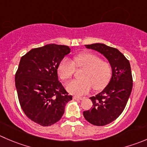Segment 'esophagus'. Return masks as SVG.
<instances>
[{
    "mask_svg": "<svg viewBox=\"0 0 147 147\" xmlns=\"http://www.w3.org/2000/svg\"><path fill=\"white\" fill-rule=\"evenodd\" d=\"M73 99L74 100H82L83 99V98L82 97H78V96H74L73 97Z\"/></svg>",
    "mask_w": 147,
    "mask_h": 147,
    "instance_id": "1",
    "label": "esophagus"
}]
</instances>
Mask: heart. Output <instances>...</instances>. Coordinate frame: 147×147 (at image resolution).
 Segmentation results:
<instances>
[{
	"label": "heart",
	"instance_id": "obj_1",
	"mask_svg": "<svg viewBox=\"0 0 147 147\" xmlns=\"http://www.w3.org/2000/svg\"><path fill=\"white\" fill-rule=\"evenodd\" d=\"M75 67L83 68L80 78L66 85L68 92L75 95H82L88 93L92 87L94 90H101L105 88L112 75V68L108 62L102 61L99 56L92 53L78 54L71 61L65 57L60 61L57 67V73L63 80L72 78Z\"/></svg>",
	"mask_w": 147,
	"mask_h": 147
}]
</instances>
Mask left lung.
<instances>
[{"label": "left lung", "instance_id": "8db88e82", "mask_svg": "<svg viewBox=\"0 0 147 147\" xmlns=\"http://www.w3.org/2000/svg\"><path fill=\"white\" fill-rule=\"evenodd\" d=\"M103 55L112 68L111 78L102 92L90 97L92 107L83 112L85 119L95 126H105L116 120L123 112L133 87L129 61L117 49L104 44L85 45Z\"/></svg>", "mask_w": 147, "mask_h": 147}]
</instances>
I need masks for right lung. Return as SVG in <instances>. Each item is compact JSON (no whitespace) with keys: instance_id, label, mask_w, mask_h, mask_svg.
Instances as JSON below:
<instances>
[{"instance_id":"obj_1","label":"right lung","mask_w":147,"mask_h":147,"mask_svg":"<svg viewBox=\"0 0 147 147\" xmlns=\"http://www.w3.org/2000/svg\"><path fill=\"white\" fill-rule=\"evenodd\" d=\"M55 44L35 48L21 57L16 73L18 100L27 117L43 126L57 123L72 99L58 80L57 67L70 52Z\"/></svg>"}]
</instances>
